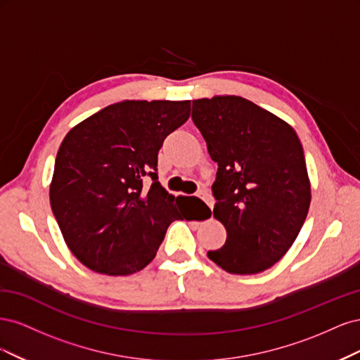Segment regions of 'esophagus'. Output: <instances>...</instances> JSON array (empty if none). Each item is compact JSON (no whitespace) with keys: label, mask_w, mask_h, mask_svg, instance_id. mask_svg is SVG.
<instances>
[{"label":"esophagus","mask_w":360,"mask_h":360,"mask_svg":"<svg viewBox=\"0 0 360 360\" xmlns=\"http://www.w3.org/2000/svg\"><path fill=\"white\" fill-rule=\"evenodd\" d=\"M198 197L210 207V209H213V205H214V201H213V198H212V195L209 193V192H205V191H200L198 192Z\"/></svg>","instance_id":"obj_1"}]
</instances>
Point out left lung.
Here are the masks:
<instances>
[{"mask_svg":"<svg viewBox=\"0 0 360 360\" xmlns=\"http://www.w3.org/2000/svg\"><path fill=\"white\" fill-rule=\"evenodd\" d=\"M192 120L217 163L213 216L226 230L225 245L207 257L233 275L264 271L287 254L309 210L300 139L240 96L193 101Z\"/></svg>","mask_w":360,"mask_h":360,"instance_id":"8db88e82","label":"left lung"}]
</instances>
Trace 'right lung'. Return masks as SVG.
I'll return each mask as SVG.
<instances>
[{"label":"right lung","mask_w":360,"mask_h":360,"mask_svg":"<svg viewBox=\"0 0 360 360\" xmlns=\"http://www.w3.org/2000/svg\"><path fill=\"white\" fill-rule=\"evenodd\" d=\"M189 115L191 101H123L64 136L49 200L64 242L84 266L110 276L136 274L156 257L171 222L189 221L183 198L158 180L163 139Z\"/></svg>","instance_id":"obj_1"}]
</instances>
